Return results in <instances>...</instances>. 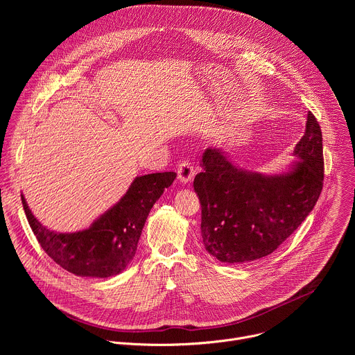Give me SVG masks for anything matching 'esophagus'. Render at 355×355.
I'll return each mask as SVG.
<instances>
[{
	"label": "esophagus",
	"instance_id": "34e87169",
	"mask_svg": "<svg viewBox=\"0 0 355 355\" xmlns=\"http://www.w3.org/2000/svg\"><path fill=\"white\" fill-rule=\"evenodd\" d=\"M177 174H178V180H180V182H182V184H188V182H191V181L193 180L195 171H193L192 164H191L188 160H182V162H180V164H178Z\"/></svg>",
	"mask_w": 355,
	"mask_h": 355
}]
</instances>
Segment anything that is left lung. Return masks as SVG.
<instances>
[{
  "label": "left lung",
  "instance_id": "left-lung-1",
  "mask_svg": "<svg viewBox=\"0 0 355 355\" xmlns=\"http://www.w3.org/2000/svg\"><path fill=\"white\" fill-rule=\"evenodd\" d=\"M292 155L297 160L286 171L261 174L239 167L218 147L204 151L193 189L202 244L212 257L227 264L264 259L312 212L324 171L322 130L312 112Z\"/></svg>",
  "mask_w": 355,
  "mask_h": 355
}]
</instances>
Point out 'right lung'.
<instances>
[{"mask_svg":"<svg viewBox=\"0 0 355 355\" xmlns=\"http://www.w3.org/2000/svg\"><path fill=\"white\" fill-rule=\"evenodd\" d=\"M175 177L173 171L136 177L119 202L88 229L74 233L47 229L33 216L22 193L21 199L31 229L50 259L78 277L110 278L133 260L150 209Z\"/></svg>","mask_w":355,"mask_h":355,"instance_id":"obj_1","label":"right lung"}]
</instances>
